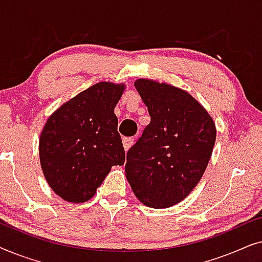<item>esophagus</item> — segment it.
<instances>
[{"label": "esophagus", "mask_w": 262, "mask_h": 262, "mask_svg": "<svg viewBox=\"0 0 262 262\" xmlns=\"http://www.w3.org/2000/svg\"><path fill=\"white\" fill-rule=\"evenodd\" d=\"M134 142H135V139L132 137H124L123 138V145H124L125 151H127V150L130 149L132 145H134Z\"/></svg>", "instance_id": "esophagus-1"}]
</instances>
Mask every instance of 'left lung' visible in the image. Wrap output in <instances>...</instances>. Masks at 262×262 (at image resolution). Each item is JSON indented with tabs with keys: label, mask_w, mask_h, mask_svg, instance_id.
I'll return each mask as SVG.
<instances>
[{
	"label": "left lung",
	"mask_w": 262,
	"mask_h": 262,
	"mask_svg": "<svg viewBox=\"0 0 262 262\" xmlns=\"http://www.w3.org/2000/svg\"><path fill=\"white\" fill-rule=\"evenodd\" d=\"M135 87L148 107L150 124L128 150L125 175L145 206L166 209L198 185L216 142V125L184 89L138 78Z\"/></svg>",
	"instance_id": "1"
}]
</instances>
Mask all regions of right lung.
I'll return each mask as SVG.
<instances>
[{
    "instance_id": "1",
    "label": "right lung",
    "mask_w": 262,
    "mask_h": 262,
    "mask_svg": "<svg viewBox=\"0 0 262 262\" xmlns=\"http://www.w3.org/2000/svg\"><path fill=\"white\" fill-rule=\"evenodd\" d=\"M125 83L99 82L64 102L46 120L39 159L52 191L69 203L93 198L125 151L114 114Z\"/></svg>"
}]
</instances>
